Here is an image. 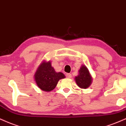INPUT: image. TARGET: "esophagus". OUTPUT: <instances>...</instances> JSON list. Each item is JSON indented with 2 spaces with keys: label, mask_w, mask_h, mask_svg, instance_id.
Returning a JSON list of instances; mask_svg holds the SVG:
<instances>
[{
  "label": "esophagus",
  "mask_w": 126,
  "mask_h": 126,
  "mask_svg": "<svg viewBox=\"0 0 126 126\" xmlns=\"http://www.w3.org/2000/svg\"><path fill=\"white\" fill-rule=\"evenodd\" d=\"M65 75H66V78H71V77H72L71 74H69V73L66 74Z\"/></svg>",
  "instance_id": "34e87169"
}]
</instances>
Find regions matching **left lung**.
Segmentation results:
<instances>
[{
	"label": "left lung",
	"instance_id": "1",
	"mask_svg": "<svg viewBox=\"0 0 126 126\" xmlns=\"http://www.w3.org/2000/svg\"><path fill=\"white\" fill-rule=\"evenodd\" d=\"M75 81L81 88H87L91 85L92 78L90 74L88 69L85 66L82 65L79 71V75L75 77Z\"/></svg>",
	"mask_w": 126,
	"mask_h": 126
}]
</instances>
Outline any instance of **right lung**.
<instances>
[{"label": "right lung", "instance_id": "add662e5", "mask_svg": "<svg viewBox=\"0 0 126 126\" xmlns=\"http://www.w3.org/2000/svg\"><path fill=\"white\" fill-rule=\"evenodd\" d=\"M65 77L62 72H56L52 67L51 63L44 62L40 65L35 74L37 85L43 91H50L54 90L60 79Z\"/></svg>", "mask_w": 126, "mask_h": 126}]
</instances>
